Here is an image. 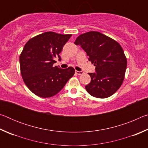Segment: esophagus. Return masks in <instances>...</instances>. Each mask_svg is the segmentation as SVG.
<instances>
[{
	"label": "esophagus",
	"mask_w": 148,
	"mask_h": 148,
	"mask_svg": "<svg viewBox=\"0 0 148 148\" xmlns=\"http://www.w3.org/2000/svg\"><path fill=\"white\" fill-rule=\"evenodd\" d=\"M76 73L77 75H82V74H84V72H82V71H76Z\"/></svg>",
	"instance_id": "esophagus-1"
}]
</instances>
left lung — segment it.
<instances>
[{
  "mask_svg": "<svg viewBox=\"0 0 148 148\" xmlns=\"http://www.w3.org/2000/svg\"><path fill=\"white\" fill-rule=\"evenodd\" d=\"M86 52L95 72L89 73L91 82L86 91L92 97L104 99L121 87L127 69V58L118 42L97 31L82 34L74 42Z\"/></svg>",
  "mask_w": 148,
  "mask_h": 148,
  "instance_id": "8db88e82",
  "label": "left lung"
}]
</instances>
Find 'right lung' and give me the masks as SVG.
Segmentation results:
<instances>
[{"label":"right lung","mask_w":148,"mask_h":148,"mask_svg":"<svg viewBox=\"0 0 148 148\" xmlns=\"http://www.w3.org/2000/svg\"><path fill=\"white\" fill-rule=\"evenodd\" d=\"M72 34L46 32L30 39L19 57L20 69L27 87L37 96L49 98L58 93L74 76L72 67L53 66L56 58L61 61L64 45Z\"/></svg>","instance_id":"obj_1"}]
</instances>
